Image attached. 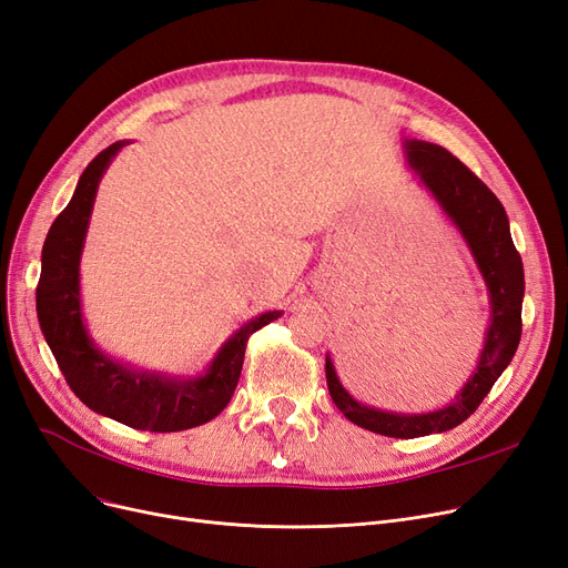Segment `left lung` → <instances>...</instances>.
Masks as SVG:
<instances>
[{"mask_svg":"<svg viewBox=\"0 0 568 568\" xmlns=\"http://www.w3.org/2000/svg\"><path fill=\"white\" fill-rule=\"evenodd\" d=\"M405 161L419 176V184L433 195L442 214L463 236L479 274L488 287L490 320L484 349L463 389L433 412H392L356 400L336 375L326 354V384L336 407L347 419L386 437H424L460 426L481 405L497 377L511 364L523 334V260L514 246L509 219L495 193L444 146L426 140H405Z\"/></svg>","mask_w":568,"mask_h":568,"instance_id":"8db88e82","label":"left lung"}]
</instances>
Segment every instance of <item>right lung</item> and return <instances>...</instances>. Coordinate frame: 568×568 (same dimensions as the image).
Returning a JSON list of instances; mask_svg holds the SVG:
<instances>
[{"instance_id": "1", "label": "right lung", "mask_w": 568, "mask_h": 568, "mask_svg": "<svg viewBox=\"0 0 568 568\" xmlns=\"http://www.w3.org/2000/svg\"><path fill=\"white\" fill-rule=\"evenodd\" d=\"M129 140H119L84 168L75 193L45 236L37 313L41 332L73 394L97 414L149 433L202 426L230 403L244 366L251 334L281 317L268 311L236 329L195 377L140 371L112 359L89 336L80 300V257L101 179Z\"/></svg>"}]
</instances>
